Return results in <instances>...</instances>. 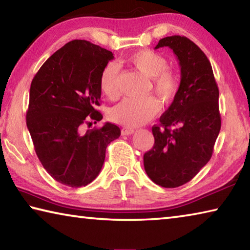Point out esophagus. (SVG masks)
Segmentation results:
<instances>
[{
  "label": "esophagus",
  "mask_w": 250,
  "mask_h": 250,
  "mask_svg": "<svg viewBox=\"0 0 250 250\" xmlns=\"http://www.w3.org/2000/svg\"><path fill=\"white\" fill-rule=\"evenodd\" d=\"M133 132H134V130L132 128H122V130H121V133L124 135L132 134Z\"/></svg>",
  "instance_id": "esophagus-1"
}]
</instances>
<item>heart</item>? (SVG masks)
Wrapping results in <instances>:
<instances>
[{
	"label": "heart",
	"mask_w": 250,
	"mask_h": 250,
	"mask_svg": "<svg viewBox=\"0 0 250 250\" xmlns=\"http://www.w3.org/2000/svg\"><path fill=\"white\" fill-rule=\"evenodd\" d=\"M135 69L152 78L153 89L161 99L170 101L180 88V77L167 68V61L162 55L150 49H141L129 57ZM119 66L110 62L101 70L99 88L109 99H117L120 95L118 86ZM160 110L159 100L153 96L145 98H125L110 111V119L126 126L141 125L150 121Z\"/></svg>",
	"instance_id": "b5f03b06"
}]
</instances>
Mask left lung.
Wrapping results in <instances>:
<instances>
[{
    "instance_id": "left-lung-1",
    "label": "left lung",
    "mask_w": 250,
    "mask_h": 250,
    "mask_svg": "<svg viewBox=\"0 0 250 250\" xmlns=\"http://www.w3.org/2000/svg\"><path fill=\"white\" fill-rule=\"evenodd\" d=\"M179 59L180 88L170 107L152 126L154 146L143 155L147 176L162 188H179L195 176L211 158L221 130L219 91L211 65L185 36L160 40Z\"/></svg>"
}]
</instances>
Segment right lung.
Instances as JSON below:
<instances>
[{"label":"right lung","mask_w":250,"mask_h":250,"mask_svg":"<svg viewBox=\"0 0 250 250\" xmlns=\"http://www.w3.org/2000/svg\"><path fill=\"white\" fill-rule=\"evenodd\" d=\"M113 58L110 50L75 40L55 52L29 89L26 125L42 166L59 183L82 188L98 176L105 149L120 137V128L105 122L83 132V126L103 119L99 77Z\"/></svg>","instance_id":"1"}]
</instances>
